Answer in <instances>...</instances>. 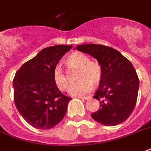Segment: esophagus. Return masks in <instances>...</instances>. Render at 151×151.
<instances>
[{
    "label": "esophagus",
    "instance_id": "1",
    "mask_svg": "<svg viewBox=\"0 0 151 151\" xmlns=\"http://www.w3.org/2000/svg\"><path fill=\"white\" fill-rule=\"evenodd\" d=\"M78 98H80L82 100H88V99H91V96H80V97H78Z\"/></svg>",
    "mask_w": 151,
    "mask_h": 151
}]
</instances>
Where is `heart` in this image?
I'll return each instance as SVG.
<instances>
[{
	"label": "heart",
	"instance_id": "b5f03b06",
	"mask_svg": "<svg viewBox=\"0 0 151 151\" xmlns=\"http://www.w3.org/2000/svg\"><path fill=\"white\" fill-rule=\"evenodd\" d=\"M67 63L71 67L79 69L77 74L79 82L69 89V94L71 96H81L88 94L92 88V83L96 85L101 80V66L98 62L90 60L84 53L80 52L71 53L67 58ZM53 80L59 89L64 91L68 88V77L59 64L53 70Z\"/></svg>",
	"mask_w": 151,
	"mask_h": 151
}]
</instances>
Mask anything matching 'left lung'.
<instances>
[{"label":"left lung","instance_id":"8db88e82","mask_svg":"<svg viewBox=\"0 0 151 151\" xmlns=\"http://www.w3.org/2000/svg\"><path fill=\"white\" fill-rule=\"evenodd\" d=\"M76 48L96 59L102 68L99 87L94 96L100 106L91 114L92 119L110 127L124 122L135 106L139 88L132 63L119 51L104 45H80Z\"/></svg>","mask_w":151,"mask_h":151}]
</instances>
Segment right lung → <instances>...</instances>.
Returning a JSON list of instances; mask_svg holds the SVG:
<instances>
[{
    "mask_svg": "<svg viewBox=\"0 0 151 151\" xmlns=\"http://www.w3.org/2000/svg\"><path fill=\"white\" fill-rule=\"evenodd\" d=\"M72 45L42 49L20 67L13 79L14 102L26 122L37 129L54 127L63 119L71 98L63 95L53 80V70Z\"/></svg>",
    "mask_w": 151,
    "mask_h": 151,
    "instance_id": "obj_1",
    "label": "right lung"
}]
</instances>
